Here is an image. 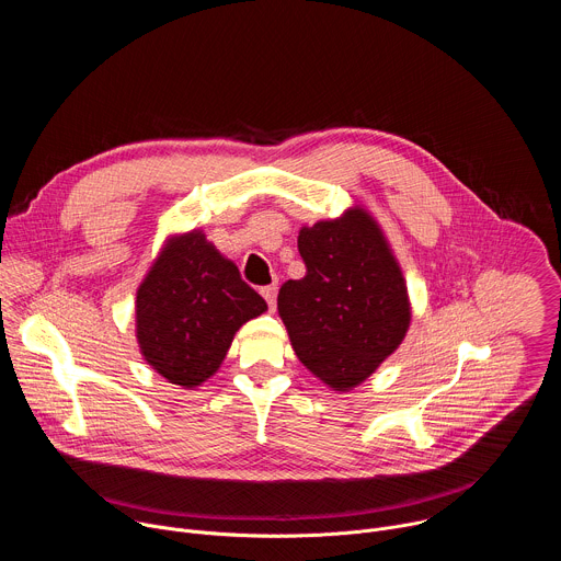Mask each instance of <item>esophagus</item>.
<instances>
[{"label": "esophagus", "mask_w": 561, "mask_h": 561, "mask_svg": "<svg viewBox=\"0 0 561 561\" xmlns=\"http://www.w3.org/2000/svg\"><path fill=\"white\" fill-rule=\"evenodd\" d=\"M262 295H264V299H266L268 308H271V310H275V306H277V284L264 286V288H262Z\"/></svg>", "instance_id": "obj_1"}]
</instances>
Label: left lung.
I'll return each instance as SVG.
<instances>
[{"mask_svg": "<svg viewBox=\"0 0 561 561\" xmlns=\"http://www.w3.org/2000/svg\"><path fill=\"white\" fill-rule=\"evenodd\" d=\"M301 279L277 295L299 362L335 390L364 381L399 344L409 324L407 284L379 226L362 208L299 230Z\"/></svg>", "mask_w": 561, "mask_h": 561, "instance_id": "left-lung-1", "label": "left lung"}]
</instances>
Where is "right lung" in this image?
<instances>
[{"instance_id": "right-lung-1", "label": "right lung", "mask_w": 561, "mask_h": 561, "mask_svg": "<svg viewBox=\"0 0 561 561\" xmlns=\"http://www.w3.org/2000/svg\"><path fill=\"white\" fill-rule=\"evenodd\" d=\"M137 342L171 383L193 388L224 362L232 335L268 306L199 230L162 251L137 290Z\"/></svg>"}]
</instances>
